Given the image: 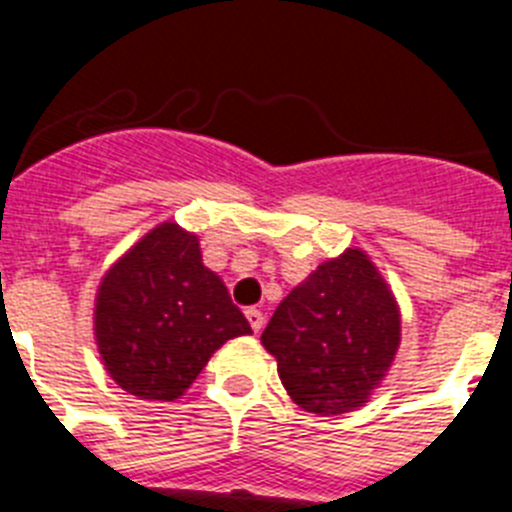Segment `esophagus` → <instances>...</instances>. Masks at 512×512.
<instances>
[{
  "label": "esophagus",
  "mask_w": 512,
  "mask_h": 512,
  "mask_svg": "<svg viewBox=\"0 0 512 512\" xmlns=\"http://www.w3.org/2000/svg\"><path fill=\"white\" fill-rule=\"evenodd\" d=\"M246 318H248V323H251L253 333H259V330L264 328V312L256 310V307H248Z\"/></svg>",
  "instance_id": "34e87169"
}]
</instances>
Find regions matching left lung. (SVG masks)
Wrapping results in <instances>:
<instances>
[{
    "label": "left lung",
    "instance_id": "obj_1",
    "mask_svg": "<svg viewBox=\"0 0 512 512\" xmlns=\"http://www.w3.org/2000/svg\"><path fill=\"white\" fill-rule=\"evenodd\" d=\"M292 400L307 413L364 405L400 343V310L356 248L325 261L289 292L261 333Z\"/></svg>",
    "mask_w": 512,
    "mask_h": 512
}]
</instances>
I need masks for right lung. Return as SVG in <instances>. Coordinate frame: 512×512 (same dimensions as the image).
<instances>
[{
  "instance_id": "obj_1",
  "label": "right lung",
  "mask_w": 512,
  "mask_h": 512,
  "mask_svg": "<svg viewBox=\"0 0 512 512\" xmlns=\"http://www.w3.org/2000/svg\"><path fill=\"white\" fill-rule=\"evenodd\" d=\"M110 377L140 400H176L228 338L251 325L223 279L202 264L197 235L164 223L102 279L94 312Z\"/></svg>"
}]
</instances>
